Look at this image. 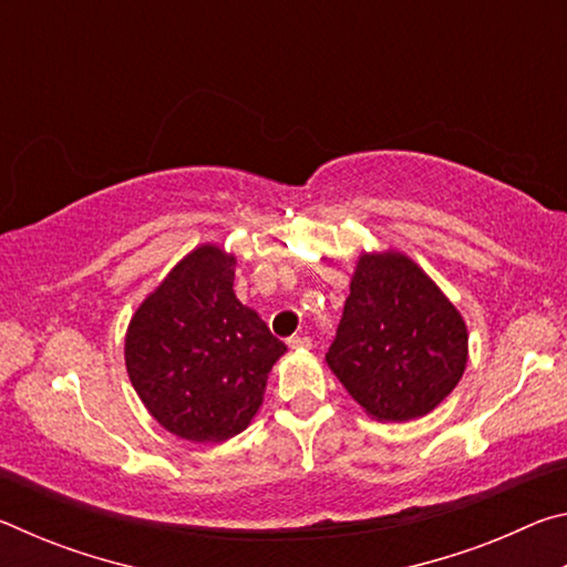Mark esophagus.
<instances>
[{
  "mask_svg": "<svg viewBox=\"0 0 567 567\" xmlns=\"http://www.w3.org/2000/svg\"><path fill=\"white\" fill-rule=\"evenodd\" d=\"M287 344H290L292 350H310L312 348V340L307 338V334H295V338L287 340Z\"/></svg>",
  "mask_w": 567,
  "mask_h": 567,
  "instance_id": "obj_1",
  "label": "esophagus"
}]
</instances>
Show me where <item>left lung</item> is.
Returning <instances> with one entry per match:
<instances>
[{
  "instance_id": "left-lung-1",
  "label": "left lung",
  "mask_w": 567,
  "mask_h": 567,
  "mask_svg": "<svg viewBox=\"0 0 567 567\" xmlns=\"http://www.w3.org/2000/svg\"><path fill=\"white\" fill-rule=\"evenodd\" d=\"M324 360L370 417L408 422L435 410L463 378L467 328L408 255L362 252Z\"/></svg>"
}]
</instances>
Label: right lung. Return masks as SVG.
<instances>
[{
	"instance_id": "obj_1",
	"label": "right lung",
	"mask_w": 567,
	"mask_h": 567,
	"mask_svg": "<svg viewBox=\"0 0 567 567\" xmlns=\"http://www.w3.org/2000/svg\"><path fill=\"white\" fill-rule=\"evenodd\" d=\"M235 255L199 245L132 315L124 364L150 415L189 443H225L262 405L267 375L287 352L237 300Z\"/></svg>"
}]
</instances>
